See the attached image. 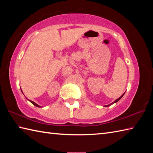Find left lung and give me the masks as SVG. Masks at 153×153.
Returning <instances> with one entry per match:
<instances>
[{
    "label": "left lung",
    "mask_w": 153,
    "mask_h": 153,
    "mask_svg": "<svg viewBox=\"0 0 153 153\" xmlns=\"http://www.w3.org/2000/svg\"><path fill=\"white\" fill-rule=\"evenodd\" d=\"M123 95H122L121 97H120V98H119V99H116V100H115V101H114V102H118V100H120V99H121V98H122V97H123ZM114 102H112V103H111V104H110V105H107V106H110V105H112V104H113Z\"/></svg>",
    "instance_id": "1"
}]
</instances>
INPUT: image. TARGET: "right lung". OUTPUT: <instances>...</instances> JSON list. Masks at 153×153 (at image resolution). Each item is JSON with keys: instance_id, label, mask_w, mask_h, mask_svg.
I'll list each match as a JSON object with an SVG mask.
<instances>
[{"instance_id": "add662e5", "label": "right lung", "mask_w": 153, "mask_h": 153, "mask_svg": "<svg viewBox=\"0 0 153 153\" xmlns=\"http://www.w3.org/2000/svg\"><path fill=\"white\" fill-rule=\"evenodd\" d=\"M30 102L32 103V104H33V105H34L35 106H38V107H39V106L38 105H37V104L36 103H35V102H33V101H31V100H30Z\"/></svg>"}]
</instances>
